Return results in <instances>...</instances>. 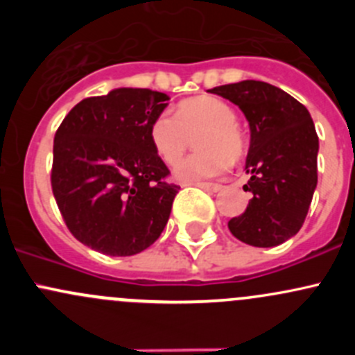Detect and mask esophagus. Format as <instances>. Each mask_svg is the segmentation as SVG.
Listing matches in <instances>:
<instances>
[{"mask_svg":"<svg viewBox=\"0 0 355 355\" xmlns=\"http://www.w3.org/2000/svg\"><path fill=\"white\" fill-rule=\"evenodd\" d=\"M192 185H196V187L199 189H204V191L207 192H218L221 189L220 184H207V182H198V184H192Z\"/></svg>","mask_w":355,"mask_h":355,"instance_id":"obj_1","label":"esophagus"}]
</instances>
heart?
<instances>
[{
	"mask_svg": "<svg viewBox=\"0 0 355 355\" xmlns=\"http://www.w3.org/2000/svg\"><path fill=\"white\" fill-rule=\"evenodd\" d=\"M235 110L227 101L213 96H198L177 106L175 114L161 111L149 125V139L155 151L173 164L187 149L191 135L198 153L175 166L173 173L182 182H199L220 177L228 161H237L245 153V137L237 123Z\"/></svg>",
	"mask_w": 355,
	"mask_h": 355,
	"instance_id": "heart-1",
	"label": "heart"
}]
</instances>
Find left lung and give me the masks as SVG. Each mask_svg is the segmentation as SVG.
I'll list each match as a JSON object with an SVG mask.
<instances>
[{"instance_id": "obj_1", "label": "left lung", "mask_w": 355, "mask_h": 355, "mask_svg": "<svg viewBox=\"0 0 355 355\" xmlns=\"http://www.w3.org/2000/svg\"><path fill=\"white\" fill-rule=\"evenodd\" d=\"M237 105L250 127L244 191L252 194L241 216L228 221L232 235L254 247L284 244L302 227L318 184V141L304 105L261 80L209 89Z\"/></svg>"}]
</instances>
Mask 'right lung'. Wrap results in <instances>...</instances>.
Masks as SVG:
<instances>
[{
    "label": "right lung",
    "mask_w": 355,
    "mask_h": 355,
    "mask_svg": "<svg viewBox=\"0 0 355 355\" xmlns=\"http://www.w3.org/2000/svg\"><path fill=\"white\" fill-rule=\"evenodd\" d=\"M151 89L82 99L58 127L51 187L68 230L106 256H134L168 223L178 185L155 151L149 125L168 106Z\"/></svg>",
    "instance_id": "right-lung-1"
}]
</instances>
